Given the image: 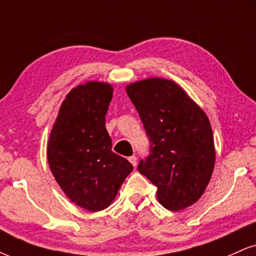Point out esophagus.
Wrapping results in <instances>:
<instances>
[{"label": "esophagus", "instance_id": "1", "mask_svg": "<svg viewBox=\"0 0 256 256\" xmlns=\"http://www.w3.org/2000/svg\"><path fill=\"white\" fill-rule=\"evenodd\" d=\"M128 160H129V162H130V164H132V165H133V166L136 165V156H129Z\"/></svg>", "mask_w": 256, "mask_h": 256}]
</instances>
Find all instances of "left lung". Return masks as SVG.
<instances>
[{
  "label": "left lung",
  "mask_w": 256,
  "mask_h": 256,
  "mask_svg": "<svg viewBox=\"0 0 256 256\" xmlns=\"http://www.w3.org/2000/svg\"><path fill=\"white\" fill-rule=\"evenodd\" d=\"M126 91L150 142L138 170L156 186L159 203L179 211L194 204L209 184L216 152L206 114L173 80L147 78Z\"/></svg>",
  "instance_id": "8db88e82"
}]
</instances>
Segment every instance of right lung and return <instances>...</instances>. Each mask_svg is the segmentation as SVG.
Segmentation results:
<instances>
[{"label":"right lung","instance_id":"right-lung-1","mask_svg":"<svg viewBox=\"0 0 256 256\" xmlns=\"http://www.w3.org/2000/svg\"><path fill=\"white\" fill-rule=\"evenodd\" d=\"M112 86L90 80L66 94L53 124L47 160L56 182L72 203L88 211L112 203L133 165L112 150L106 114Z\"/></svg>","mask_w":256,"mask_h":256}]
</instances>
